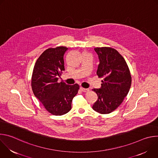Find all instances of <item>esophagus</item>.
I'll use <instances>...</instances> for the list:
<instances>
[{"instance_id": "1", "label": "esophagus", "mask_w": 158, "mask_h": 158, "mask_svg": "<svg viewBox=\"0 0 158 158\" xmlns=\"http://www.w3.org/2000/svg\"><path fill=\"white\" fill-rule=\"evenodd\" d=\"M80 89L81 90V91H82V92H84V93L88 92V91H89V89H85V88H83V87H80Z\"/></svg>"}]
</instances>
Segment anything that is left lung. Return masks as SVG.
Listing matches in <instances>:
<instances>
[{
    "label": "left lung",
    "instance_id": "obj_1",
    "mask_svg": "<svg viewBox=\"0 0 158 158\" xmlns=\"http://www.w3.org/2000/svg\"><path fill=\"white\" fill-rule=\"evenodd\" d=\"M99 64V77H103L101 87L93 89L98 99L93 109L100 114H109L118 108L127 95L131 85V76L124 57L114 49L94 48Z\"/></svg>",
    "mask_w": 158,
    "mask_h": 158
}]
</instances>
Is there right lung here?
I'll list each match as a JSON object with an SVG mask.
<instances>
[{
    "label": "right lung",
    "instance_id": "right-lung-1",
    "mask_svg": "<svg viewBox=\"0 0 158 158\" xmlns=\"http://www.w3.org/2000/svg\"><path fill=\"white\" fill-rule=\"evenodd\" d=\"M67 49L60 46L45 51L37 59L32 76L34 94L48 112L56 116L65 114L71 109L73 99L79 89L77 84L57 82L65 70L64 55Z\"/></svg>",
    "mask_w": 158,
    "mask_h": 158
}]
</instances>
